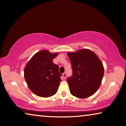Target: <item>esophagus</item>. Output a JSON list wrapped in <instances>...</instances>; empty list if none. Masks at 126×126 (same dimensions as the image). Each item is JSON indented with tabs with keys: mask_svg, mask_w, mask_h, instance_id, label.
<instances>
[{
	"mask_svg": "<svg viewBox=\"0 0 126 126\" xmlns=\"http://www.w3.org/2000/svg\"><path fill=\"white\" fill-rule=\"evenodd\" d=\"M63 79H65V78H66V73H63Z\"/></svg>",
	"mask_w": 126,
	"mask_h": 126,
	"instance_id": "1",
	"label": "esophagus"
}]
</instances>
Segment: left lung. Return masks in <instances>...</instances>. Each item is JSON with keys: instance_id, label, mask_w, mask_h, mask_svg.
Wrapping results in <instances>:
<instances>
[{"instance_id": "1", "label": "left lung", "mask_w": 126, "mask_h": 126, "mask_svg": "<svg viewBox=\"0 0 126 126\" xmlns=\"http://www.w3.org/2000/svg\"><path fill=\"white\" fill-rule=\"evenodd\" d=\"M73 75L67 79L70 93L79 98L89 97L100 86L104 75L103 63L95 53L89 49L67 52Z\"/></svg>"}]
</instances>
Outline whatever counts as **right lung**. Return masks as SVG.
Masks as SVG:
<instances>
[{
  "mask_svg": "<svg viewBox=\"0 0 126 126\" xmlns=\"http://www.w3.org/2000/svg\"><path fill=\"white\" fill-rule=\"evenodd\" d=\"M58 53L47 50L37 52L24 68V75L28 88L34 94L47 98L57 92L61 80L59 67L53 63Z\"/></svg>",
  "mask_w": 126,
  "mask_h": 126,
  "instance_id": "add662e5",
  "label": "right lung"
}]
</instances>
